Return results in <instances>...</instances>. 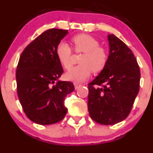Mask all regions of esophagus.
<instances>
[{
	"label": "esophagus",
	"mask_w": 153,
	"mask_h": 153,
	"mask_svg": "<svg viewBox=\"0 0 153 153\" xmlns=\"http://www.w3.org/2000/svg\"><path fill=\"white\" fill-rule=\"evenodd\" d=\"M82 85L81 84H78V83H74V87H75V89H78L79 88L81 87Z\"/></svg>",
	"instance_id": "esophagus-1"
}]
</instances>
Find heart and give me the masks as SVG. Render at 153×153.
I'll return each instance as SVG.
<instances>
[{"label": "heart", "mask_w": 153, "mask_h": 153, "mask_svg": "<svg viewBox=\"0 0 153 153\" xmlns=\"http://www.w3.org/2000/svg\"><path fill=\"white\" fill-rule=\"evenodd\" d=\"M76 52H82L79 62L80 65L71 68L65 74L67 80L80 82L89 77L91 72L99 73L103 70L107 62L108 54L105 48L99 46V42L88 34H79L72 38ZM56 54L58 60L65 69L72 65V51L66 42L57 45Z\"/></svg>", "instance_id": "b5f03b06"}]
</instances>
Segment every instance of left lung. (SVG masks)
<instances>
[{
  "mask_svg": "<svg viewBox=\"0 0 153 153\" xmlns=\"http://www.w3.org/2000/svg\"><path fill=\"white\" fill-rule=\"evenodd\" d=\"M109 55L103 70L88 85V109L100 124L126 119L140 86V69L131 50L114 35H108Z\"/></svg>",
  "mask_w": 153,
  "mask_h": 153,
  "instance_id": "1",
  "label": "left lung"
}]
</instances>
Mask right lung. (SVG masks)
I'll use <instances>...</instances> for the list:
<instances>
[{
  "label": "right lung",
  "instance_id": "obj_1",
  "mask_svg": "<svg viewBox=\"0 0 153 153\" xmlns=\"http://www.w3.org/2000/svg\"><path fill=\"white\" fill-rule=\"evenodd\" d=\"M68 33L62 29L46 30L26 47L19 59L18 96L27 117L38 124L59 122L68 111L64 101L74 86L59 79L63 69L56 54L57 45Z\"/></svg>",
  "mask_w": 153,
  "mask_h": 153
}]
</instances>
